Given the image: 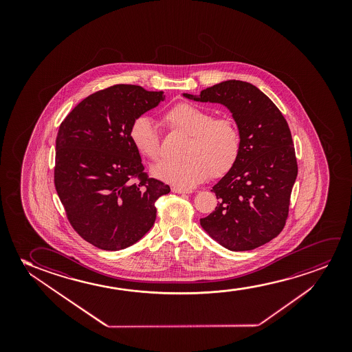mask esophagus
I'll list each match as a JSON object with an SVG mask.
<instances>
[{
    "instance_id": "esophagus-1",
    "label": "esophagus",
    "mask_w": 352,
    "mask_h": 352,
    "mask_svg": "<svg viewBox=\"0 0 352 352\" xmlns=\"http://www.w3.org/2000/svg\"><path fill=\"white\" fill-rule=\"evenodd\" d=\"M172 191L174 193H182V195H185V193H191V191H188V190H184V188H172Z\"/></svg>"
}]
</instances>
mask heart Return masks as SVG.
<instances>
[{"mask_svg":"<svg viewBox=\"0 0 352 352\" xmlns=\"http://www.w3.org/2000/svg\"><path fill=\"white\" fill-rule=\"evenodd\" d=\"M170 130L188 135L184 162H160L151 174L164 183L191 190L210 175L221 177L236 164L241 153V133L230 118H217L212 111L191 103H179L164 116ZM130 140L135 149L145 159H159L160 133L149 116L137 118L130 129Z\"/></svg>","mask_w":352,"mask_h":352,"instance_id":"1","label":"heart"}]
</instances>
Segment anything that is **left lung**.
Returning a JSON list of instances; mask_svg holds the SVG:
<instances>
[{
  "mask_svg": "<svg viewBox=\"0 0 352 352\" xmlns=\"http://www.w3.org/2000/svg\"><path fill=\"white\" fill-rule=\"evenodd\" d=\"M196 102L226 107L241 133L236 164L212 186L217 207L199 220L204 232L231 251L252 250L283 231L297 178V161L289 125L278 107L250 82L226 80Z\"/></svg>",
  "mask_w": 352,
  "mask_h": 352,
  "instance_id": "left-lung-1",
  "label": "left lung"
}]
</instances>
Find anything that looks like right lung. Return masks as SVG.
I'll use <instances>...</instances> for the list:
<instances>
[{"label":"right lung","mask_w":352,"mask_h":352,"mask_svg":"<svg viewBox=\"0 0 352 352\" xmlns=\"http://www.w3.org/2000/svg\"><path fill=\"white\" fill-rule=\"evenodd\" d=\"M164 100V91L119 84L82 100L58 129L55 188L73 228L102 250L140 241L154 226L155 201L170 191L144 177L130 140L132 122Z\"/></svg>","instance_id":"right-lung-1"}]
</instances>
